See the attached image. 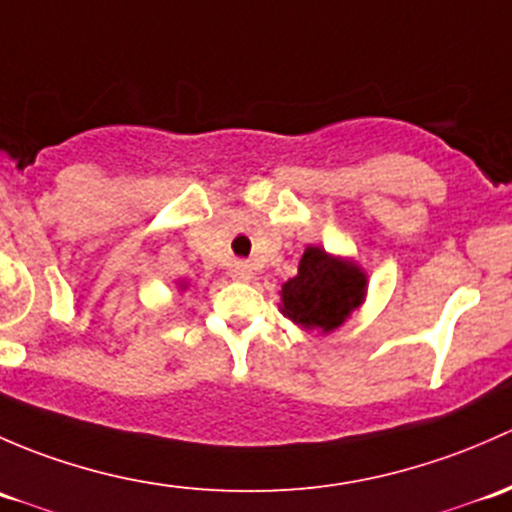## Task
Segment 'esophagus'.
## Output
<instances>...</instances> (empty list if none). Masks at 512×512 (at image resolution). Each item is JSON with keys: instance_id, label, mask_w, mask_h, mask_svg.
I'll return each mask as SVG.
<instances>
[{"instance_id": "1", "label": "esophagus", "mask_w": 512, "mask_h": 512, "mask_svg": "<svg viewBox=\"0 0 512 512\" xmlns=\"http://www.w3.org/2000/svg\"><path fill=\"white\" fill-rule=\"evenodd\" d=\"M231 278L241 283H249L251 278H254V271H251V266L246 261H236L234 266H231Z\"/></svg>"}]
</instances>
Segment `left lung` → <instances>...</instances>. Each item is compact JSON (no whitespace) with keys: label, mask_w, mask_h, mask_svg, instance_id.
Returning a JSON list of instances; mask_svg holds the SVG:
<instances>
[{"label":"left lung","mask_w":512,"mask_h":512,"mask_svg":"<svg viewBox=\"0 0 512 512\" xmlns=\"http://www.w3.org/2000/svg\"><path fill=\"white\" fill-rule=\"evenodd\" d=\"M367 273L347 258L308 246L298 263V276L283 283L281 313L303 330L333 333L362 305Z\"/></svg>","instance_id":"obj_1"}]
</instances>
